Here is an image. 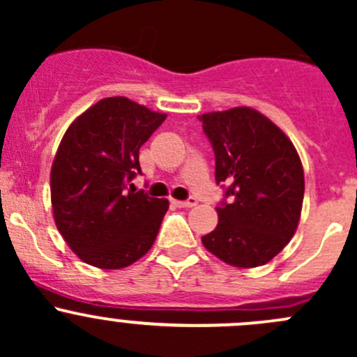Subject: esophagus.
Segmentation results:
<instances>
[{"label": "esophagus", "mask_w": 357, "mask_h": 357, "mask_svg": "<svg viewBox=\"0 0 357 357\" xmlns=\"http://www.w3.org/2000/svg\"><path fill=\"white\" fill-rule=\"evenodd\" d=\"M172 204L179 208H190V207H193V205H197V199L190 197L188 200H172Z\"/></svg>", "instance_id": "1"}]
</instances>
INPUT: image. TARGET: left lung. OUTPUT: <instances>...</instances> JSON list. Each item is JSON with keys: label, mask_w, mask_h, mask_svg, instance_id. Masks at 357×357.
I'll use <instances>...</instances> for the list:
<instances>
[{"label": "left lung", "mask_w": 357, "mask_h": 357, "mask_svg": "<svg viewBox=\"0 0 357 357\" xmlns=\"http://www.w3.org/2000/svg\"><path fill=\"white\" fill-rule=\"evenodd\" d=\"M225 199L219 222L202 236L208 252L236 268H257L290 242L301 219L304 171L285 132L248 107L200 115Z\"/></svg>", "instance_id": "1"}]
</instances>
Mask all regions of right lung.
I'll list each match as a JSON object with an SVG mask.
<instances>
[{
    "mask_svg": "<svg viewBox=\"0 0 357 357\" xmlns=\"http://www.w3.org/2000/svg\"><path fill=\"white\" fill-rule=\"evenodd\" d=\"M167 115L124 96L100 100L63 135L52 167V205L59 231L86 264L121 269L150 250L169 202L132 179L139 149Z\"/></svg>",
    "mask_w": 357,
    "mask_h": 357,
    "instance_id": "add662e5",
    "label": "right lung"
}]
</instances>
